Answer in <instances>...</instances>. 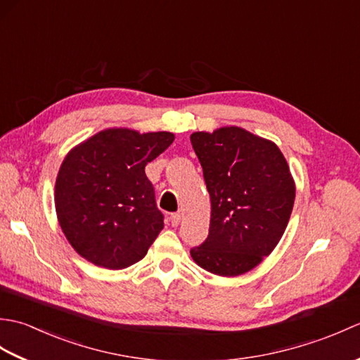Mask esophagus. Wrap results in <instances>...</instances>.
Here are the masks:
<instances>
[{
  "label": "esophagus",
  "mask_w": 360,
  "mask_h": 360,
  "mask_svg": "<svg viewBox=\"0 0 360 360\" xmlns=\"http://www.w3.org/2000/svg\"><path fill=\"white\" fill-rule=\"evenodd\" d=\"M170 223H172L173 227H176V226L181 223V215H179V213H172V215H170Z\"/></svg>",
  "instance_id": "34e87169"
}]
</instances>
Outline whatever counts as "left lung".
<instances>
[{
  "label": "left lung",
  "mask_w": 360,
  "mask_h": 360,
  "mask_svg": "<svg viewBox=\"0 0 360 360\" xmlns=\"http://www.w3.org/2000/svg\"><path fill=\"white\" fill-rule=\"evenodd\" d=\"M190 141L212 202L207 238L190 254L223 277L254 269L278 244L294 207L286 159L274 142L238 127L193 133Z\"/></svg>",
  "instance_id": "8db88e82"
}]
</instances>
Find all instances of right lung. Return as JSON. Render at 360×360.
Instances as JSON below:
<instances>
[{
	"label": "right lung",
	"instance_id": "1",
	"mask_svg": "<svg viewBox=\"0 0 360 360\" xmlns=\"http://www.w3.org/2000/svg\"><path fill=\"white\" fill-rule=\"evenodd\" d=\"M174 141L167 131L111 128L70 151L56 182L58 223L88 262L124 269L139 262L164 229L145 165Z\"/></svg>",
	"mask_w": 360,
	"mask_h": 360
}]
</instances>
